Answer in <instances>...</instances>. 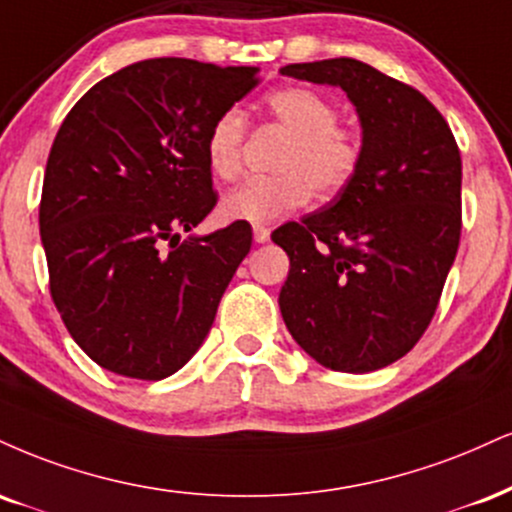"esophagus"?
Masks as SVG:
<instances>
[{
  "mask_svg": "<svg viewBox=\"0 0 512 512\" xmlns=\"http://www.w3.org/2000/svg\"><path fill=\"white\" fill-rule=\"evenodd\" d=\"M269 236H272V231L267 226H255V243H267Z\"/></svg>",
  "mask_w": 512,
  "mask_h": 512,
  "instance_id": "esophagus-1",
  "label": "esophagus"
}]
</instances>
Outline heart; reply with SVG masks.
Listing matches in <instances>:
<instances>
[{"mask_svg": "<svg viewBox=\"0 0 512 512\" xmlns=\"http://www.w3.org/2000/svg\"><path fill=\"white\" fill-rule=\"evenodd\" d=\"M269 119L288 140L274 159L276 174L240 183L221 200V217L245 224H274L312 195L329 200L346 190L365 159V138L355 126L338 123V107L322 92L288 85L264 97ZM245 119L238 109H226L205 135V162L219 181H233L243 166Z\"/></svg>", "mask_w": 512, "mask_h": 512, "instance_id": "b5f03b06", "label": "heart"}]
</instances>
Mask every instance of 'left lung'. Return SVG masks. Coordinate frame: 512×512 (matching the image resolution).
<instances>
[{"label": "left lung", "instance_id": "left-lung-1", "mask_svg": "<svg viewBox=\"0 0 512 512\" xmlns=\"http://www.w3.org/2000/svg\"><path fill=\"white\" fill-rule=\"evenodd\" d=\"M281 73L346 90L365 138L353 183L272 233L291 260L283 322L319 365L374 372L410 353L439 307L463 231L458 143L420 90L357 59Z\"/></svg>", "mask_w": 512, "mask_h": 512}]
</instances>
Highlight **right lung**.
Masks as SVG:
<instances>
[{"mask_svg":"<svg viewBox=\"0 0 512 512\" xmlns=\"http://www.w3.org/2000/svg\"><path fill=\"white\" fill-rule=\"evenodd\" d=\"M260 83L252 66L145 59L85 92L47 157L49 293L90 360L128 379L178 372L212 329L252 229H195L217 205L205 135Z\"/></svg>","mask_w":512,"mask_h":512,"instance_id":"obj_1","label":"right lung"}]
</instances>
